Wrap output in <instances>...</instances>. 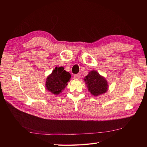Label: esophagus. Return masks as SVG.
<instances>
[{"label":"esophagus","instance_id":"obj_1","mask_svg":"<svg viewBox=\"0 0 147 147\" xmlns=\"http://www.w3.org/2000/svg\"><path fill=\"white\" fill-rule=\"evenodd\" d=\"M80 77H81L80 75H79V74H75L74 75V79H80Z\"/></svg>","mask_w":147,"mask_h":147}]
</instances>
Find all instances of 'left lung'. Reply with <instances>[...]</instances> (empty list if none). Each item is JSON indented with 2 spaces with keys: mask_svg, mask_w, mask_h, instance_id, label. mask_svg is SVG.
<instances>
[{
  "mask_svg": "<svg viewBox=\"0 0 147 147\" xmlns=\"http://www.w3.org/2000/svg\"><path fill=\"white\" fill-rule=\"evenodd\" d=\"M84 81L86 82L89 91L92 95L99 96L107 91L108 84L106 80L95 70L89 72L84 78Z\"/></svg>",
  "mask_w": 147,
  "mask_h": 147,
  "instance_id": "8db88e82",
  "label": "left lung"
}]
</instances>
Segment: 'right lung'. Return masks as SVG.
<instances>
[{
    "mask_svg": "<svg viewBox=\"0 0 147 147\" xmlns=\"http://www.w3.org/2000/svg\"><path fill=\"white\" fill-rule=\"evenodd\" d=\"M71 78L70 74L64 70V67H56L47 78L46 87L48 91L55 95L59 94Z\"/></svg>",
    "mask_w": 147,
    "mask_h": 147,
    "instance_id": "obj_1",
    "label": "right lung"
}]
</instances>
